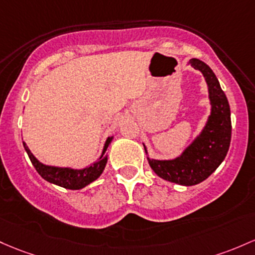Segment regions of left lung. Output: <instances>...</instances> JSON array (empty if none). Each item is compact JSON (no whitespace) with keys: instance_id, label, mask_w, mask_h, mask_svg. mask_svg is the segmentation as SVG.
<instances>
[{"instance_id":"8db88e82","label":"left lung","mask_w":255,"mask_h":255,"mask_svg":"<svg viewBox=\"0 0 255 255\" xmlns=\"http://www.w3.org/2000/svg\"><path fill=\"white\" fill-rule=\"evenodd\" d=\"M190 65L202 72L208 87L211 114L200 134L178 157L155 159L147 156L151 169L159 178L184 186L202 183L225 158L231 141V111L228 98L212 69L200 59H190ZM147 155L146 146L144 145Z\"/></svg>"}]
</instances>
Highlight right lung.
Here are the masks:
<instances>
[{
    "label": "right lung",
    "mask_w": 255,
    "mask_h": 255,
    "mask_svg": "<svg viewBox=\"0 0 255 255\" xmlns=\"http://www.w3.org/2000/svg\"><path fill=\"white\" fill-rule=\"evenodd\" d=\"M113 135L108 136L104 147H103L102 155L99 156V158L96 162H93L89 166L81 169H74L71 167L48 166V164L42 163V162L38 161L33 156V153L30 151L27 145L24 141L23 145L27 156H29L30 161H31L32 166L35 167L38 174L44 180H47L50 184L65 187V189L69 190H80L87 185H89L91 183H93L94 180H97L102 175V173L104 172L106 163H108V155H105V152L108 150V146L110 145L111 140H113Z\"/></svg>",
    "instance_id": "right-lung-1"
}]
</instances>
